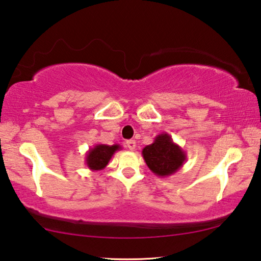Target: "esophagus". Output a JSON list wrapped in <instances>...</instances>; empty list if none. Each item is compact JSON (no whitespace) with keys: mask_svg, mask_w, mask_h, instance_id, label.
Masks as SVG:
<instances>
[{"mask_svg":"<svg viewBox=\"0 0 261 261\" xmlns=\"http://www.w3.org/2000/svg\"><path fill=\"white\" fill-rule=\"evenodd\" d=\"M126 147L130 149V151H134V149L136 148V141L135 140H127L126 141Z\"/></svg>","mask_w":261,"mask_h":261,"instance_id":"esophagus-1","label":"esophagus"}]
</instances>
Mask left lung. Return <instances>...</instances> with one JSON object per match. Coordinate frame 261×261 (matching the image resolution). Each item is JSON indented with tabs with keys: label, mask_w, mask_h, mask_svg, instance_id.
Segmentation results:
<instances>
[{
	"label": "left lung",
	"mask_w": 261,
	"mask_h": 261,
	"mask_svg": "<svg viewBox=\"0 0 261 261\" xmlns=\"http://www.w3.org/2000/svg\"><path fill=\"white\" fill-rule=\"evenodd\" d=\"M141 154L147 167L159 177L175 174L187 161V153L168 134L158 135L151 145L143 148Z\"/></svg>",
	"instance_id": "left-lung-1"
}]
</instances>
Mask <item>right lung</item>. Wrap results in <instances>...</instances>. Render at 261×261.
Segmentation results:
<instances>
[{
  "mask_svg": "<svg viewBox=\"0 0 261 261\" xmlns=\"http://www.w3.org/2000/svg\"><path fill=\"white\" fill-rule=\"evenodd\" d=\"M118 149H121L120 145L110 146V145L96 144L93 148H90L86 152V166L93 171L102 170L103 168L107 167L110 159Z\"/></svg>",
  "mask_w": 261,
  "mask_h": 261,
  "instance_id": "1",
  "label": "right lung"
}]
</instances>
